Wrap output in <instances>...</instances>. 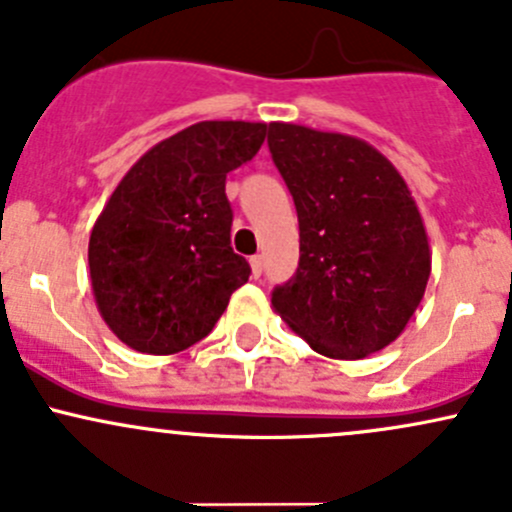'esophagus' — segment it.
<instances>
[{
    "label": "esophagus",
    "mask_w": 512,
    "mask_h": 512,
    "mask_svg": "<svg viewBox=\"0 0 512 512\" xmlns=\"http://www.w3.org/2000/svg\"><path fill=\"white\" fill-rule=\"evenodd\" d=\"M251 273L258 278L263 273V256H251Z\"/></svg>",
    "instance_id": "obj_1"
}]
</instances>
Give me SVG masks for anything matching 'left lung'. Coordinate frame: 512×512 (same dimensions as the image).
<instances>
[{"instance_id": "obj_1", "label": "left lung", "mask_w": 512, "mask_h": 512, "mask_svg": "<svg viewBox=\"0 0 512 512\" xmlns=\"http://www.w3.org/2000/svg\"><path fill=\"white\" fill-rule=\"evenodd\" d=\"M293 194L300 258L271 305L315 352L362 360L397 340L424 298L431 251L397 167L365 140L268 125Z\"/></svg>"}]
</instances>
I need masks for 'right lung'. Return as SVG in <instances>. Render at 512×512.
Returning a JSON list of instances; mask_svg holds the SVG:
<instances>
[{
	"label": "right lung",
	"mask_w": 512,
	"mask_h": 512,
	"mask_svg": "<svg viewBox=\"0 0 512 512\" xmlns=\"http://www.w3.org/2000/svg\"><path fill=\"white\" fill-rule=\"evenodd\" d=\"M266 123L204 120L157 142L120 179L91 231L88 266L105 325L128 347L175 355L212 333L251 266L231 249L226 175Z\"/></svg>",
	"instance_id": "add662e5"
}]
</instances>
